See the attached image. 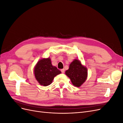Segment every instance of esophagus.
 Segmentation results:
<instances>
[{
  "mask_svg": "<svg viewBox=\"0 0 123 123\" xmlns=\"http://www.w3.org/2000/svg\"><path fill=\"white\" fill-rule=\"evenodd\" d=\"M61 72H62V73H64L65 72V69H62V70H61Z\"/></svg>",
  "mask_w": 123,
  "mask_h": 123,
  "instance_id": "obj_1",
  "label": "esophagus"
}]
</instances>
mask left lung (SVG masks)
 Instances as JSON below:
<instances>
[{
  "mask_svg": "<svg viewBox=\"0 0 123 123\" xmlns=\"http://www.w3.org/2000/svg\"><path fill=\"white\" fill-rule=\"evenodd\" d=\"M65 73L70 78L74 86L79 87L86 80L88 71L87 68L81 65L79 60L75 59L71 63L69 69Z\"/></svg>",
  "mask_w": 123,
  "mask_h": 123,
  "instance_id": "8db88e82",
  "label": "left lung"
}]
</instances>
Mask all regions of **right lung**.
I'll use <instances>...</instances> for the list:
<instances>
[{"instance_id": "add662e5", "label": "right lung", "mask_w": 123, "mask_h": 123, "mask_svg": "<svg viewBox=\"0 0 123 123\" xmlns=\"http://www.w3.org/2000/svg\"><path fill=\"white\" fill-rule=\"evenodd\" d=\"M34 72L36 80L43 86L50 85L54 77L61 73V71L52 65L50 58L39 60L35 66Z\"/></svg>"}]
</instances>
